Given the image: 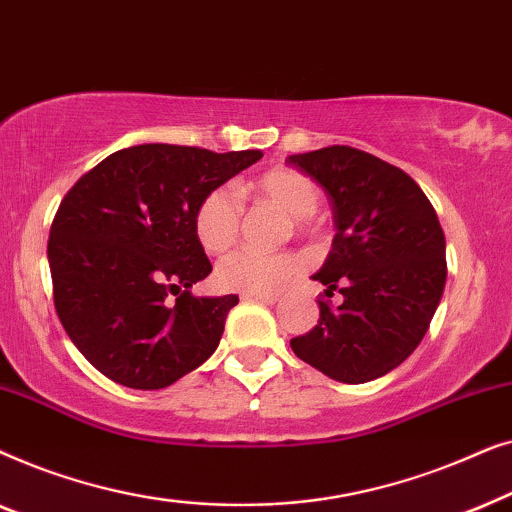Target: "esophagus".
Returning a JSON list of instances; mask_svg holds the SVG:
<instances>
[{"instance_id":"1","label":"esophagus","mask_w":512,"mask_h":512,"mask_svg":"<svg viewBox=\"0 0 512 512\" xmlns=\"http://www.w3.org/2000/svg\"><path fill=\"white\" fill-rule=\"evenodd\" d=\"M242 300H256V303H265V305H275L279 300V293H244Z\"/></svg>"}]
</instances>
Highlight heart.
Masks as SVG:
<instances>
[{
    "instance_id": "heart-1",
    "label": "heart",
    "mask_w": 512,
    "mask_h": 512,
    "mask_svg": "<svg viewBox=\"0 0 512 512\" xmlns=\"http://www.w3.org/2000/svg\"><path fill=\"white\" fill-rule=\"evenodd\" d=\"M242 193L251 200H265L293 216V226L307 233L314 226L321 191L307 174L293 167H270L244 184ZM242 209L228 188H212L202 195L193 214V228L202 249L209 254H223L240 237ZM303 272V258L291 251L261 254L254 249H240L216 265V279L223 289L242 293H272Z\"/></svg>"
}]
</instances>
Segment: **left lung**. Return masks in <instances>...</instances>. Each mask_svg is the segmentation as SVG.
Listing matches in <instances>:
<instances>
[{"mask_svg":"<svg viewBox=\"0 0 512 512\" xmlns=\"http://www.w3.org/2000/svg\"><path fill=\"white\" fill-rule=\"evenodd\" d=\"M286 163L324 188L333 209L331 254L314 275L326 296L319 321L291 340L298 359L345 384L387 375L429 331L447 277L445 235L417 181L352 146L296 153Z\"/></svg>","mask_w":512,"mask_h":512,"instance_id":"obj_1","label":"left lung"}]
</instances>
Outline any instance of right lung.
Listing matches in <instances>:
<instances>
[{
	"instance_id": "add662e5",
	"label": "right lung",
	"mask_w": 512,
	"mask_h": 512,
	"mask_svg": "<svg viewBox=\"0 0 512 512\" xmlns=\"http://www.w3.org/2000/svg\"><path fill=\"white\" fill-rule=\"evenodd\" d=\"M261 158L139 144L111 153L62 198L48 237L55 312L109 380L170 387L219 347L240 298L188 291L212 272L193 214L202 195Z\"/></svg>"
}]
</instances>
